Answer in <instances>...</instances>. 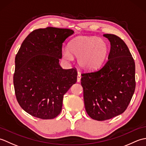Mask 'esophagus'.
Returning <instances> with one entry per match:
<instances>
[{
  "instance_id": "esophagus-1",
  "label": "esophagus",
  "mask_w": 146,
  "mask_h": 146,
  "mask_svg": "<svg viewBox=\"0 0 146 146\" xmlns=\"http://www.w3.org/2000/svg\"><path fill=\"white\" fill-rule=\"evenodd\" d=\"M81 81V75L79 72H78V75H77V82H80Z\"/></svg>"
}]
</instances>
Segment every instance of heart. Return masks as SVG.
<instances>
[{
  "mask_svg": "<svg viewBox=\"0 0 146 146\" xmlns=\"http://www.w3.org/2000/svg\"><path fill=\"white\" fill-rule=\"evenodd\" d=\"M68 49H64L62 51L65 60L72 61L73 56L78 58L79 66L87 70H94L101 66L108 52L107 42L95 36L77 37L70 42Z\"/></svg>",
  "mask_w": 146,
  "mask_h": 146,
  "instance_id": "heart-1",
  "label": "heart"
}]
</instances>
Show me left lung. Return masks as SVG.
Returning <instances> with one entry per match:
<instances>
[{
	"instance_id": "left-lung-1",
	"label": "left lung",
	"mask_w": 146,
	"mask_h": 146,
	"mask_svg": "<svg viewBox=\"0 0 146 146\" xmlns=\"http://www.w3.org/2000/svg\"><path fill=\"white\" fill-rule=\"evenodd\" d=\"M110 42L108 61L100 69L82 74L81 84L86 113L102 121L122 113L135 88V62L123 40L105 34Z\"/></svg>"
}]
</instances>
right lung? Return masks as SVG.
Segmentation results:
<instances>
[{
    "mask_svg": "<svg viewBox=\"0 0 146 146\" xmlns=\"http://www.w3.org/2000/svg\"><path fill=\"white\" fill-rule=\"evenodd\" d=\"M73 30L48 27L33 31L22 43L15 58L13 82L19 104L39 119L60 113L63 95L76 82L75 68L64 70L59 61L63 43Z\"/></svg>",
    "mask_w": 146,
    "mask_h": 146,
    "instance_id": "obj_1",
    "label": "right lung"
}]
</instances>
